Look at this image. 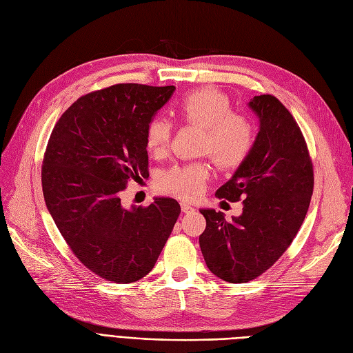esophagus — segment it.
I'll return each mask as SVG.
<instances>
[{
    "mask_svg": "<svg viewBox=\"0 0 353 353\" xmlns=\"http://www.w3.org/2000/svg\"><path fill=\"white\" fill-rule=\"evenodd\" d=\"M181 210H182V213H192L194 207H191V205L187 204V203H181Z\"/></svg>",
    "mask_w": 353,
    "mask_h": 353,
    "instance_id": "esophagus-1",
    "label": "esophagus"
}]
</instances>
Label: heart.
<instances>
[{
  "mask_svg": "<svg viewBox=\"0 0 353 353\" xmlns=\"http://www.w3.org/2000/svg\"><path fill=\"white\" fill-rule=\"evenodd\" d=\"M182 121L203 129L200 153L210 154L224 171L242 166L255 145V129L250 120L233 111L228 94L214 87H203L188 92L175 107ZM172 125L166 119H152L145 130V145L154 157H162L171 143ZM210 165L205 161L176 163L158 178L162 192L181 200H195L210 178Z\"/></svg>",
  "mask_w": 353,
  "mask_h": 353,
  "instance_id": "obj_1",
  "label": "heart"
}]
</instances>
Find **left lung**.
<instances>
[{"mask_svg": "<svg viewBox=\"0 0 353 353\" xmlns=\"http://www.w3.org/2000/svg\"><path fill=\"white\" fill-rule=\"evenodd\" d=\"M249 108L259 132L246 162L216 195L243 200V213L224 219L201 208L205 230L200 248L208 270L225 283L258 278L281 258L299 233L313 195V163L297 121L278 98L253 97Z\"/></svg>", "mask_w": 353, "mask_h": 353, "instance_id": "8db88e82", "label": "left lung"}]
</instances>
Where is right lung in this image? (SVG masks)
Segmentation results:
<instances>
[{
	"instance_id": "obj_1",
	"label": "right lung",
	"mask_w": 353,
	"mask_h": 353,
	"mask_svg": "<svg viewBox=\"0 0 353 353\" xmlns=\"http://www.w3.org/2000/svg\"><path fill=\"white\" fill-rule=\"evenodd\" d=\"M174 91L117 83L87 94L50 134L41 168L46 207L74 255L107 281L148 275L181 213L168 196L130 208L120 199L130 178L149 176L146 125Z\"/></svg>"
}]
</instances>
